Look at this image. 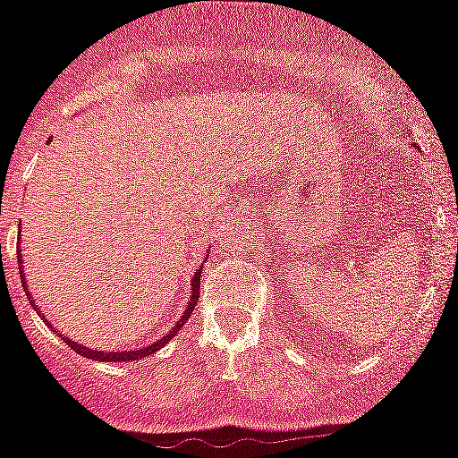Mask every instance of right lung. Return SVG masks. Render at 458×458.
Here are the masks:
<instances>
[{
    "label": "right lung",
    "mask_w": 458,
    "mask_h": 458,
    "mask_svg": "<svg viewBox=\"0 0 458 458\" xmlns=\"http://www.w3.org/2000/svg\"><path fill=\"white\" fill-rule=\"evenodd\" d=\"M21 259H23V254L18 251V263H21ZM199 277H202V267H199V270H197V273L192 275V293H191V301H188V308H185L183 315H181V319H178L176 325H174V329H171V332L166 334V336L157 338L155 344L145 345V348H136V351L103 352V351H94V348H87V345L77 344V341H72V338H65V336H63V338H65V344H68L74 352H80V355H84V358H89V360H98V362H131V360L148 358V355H152V352H157L159 348H162V345L169 344V338H171V336H176V332H181V327H183L185 319L191 318V313H192V310H195V306H197V299H199ZM21 280H23V287H25L23 267H21ZM28 296H30V292H28ZM30 299H32V296H30ZM30 303H32V308H35V310H37V315H39V318L44 319L42 308H37V306H35V301H30ZM44 322H47V319H44ZM47 325L51 327V322H47ZM51 329H55V327H51Z\"/></svg>",
    "instance_id": "add662e5"
}]
</instances>
